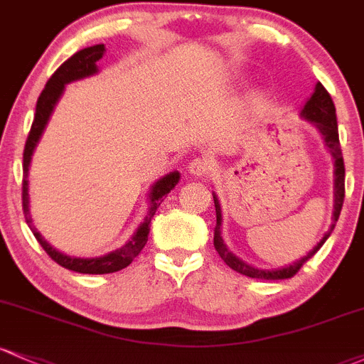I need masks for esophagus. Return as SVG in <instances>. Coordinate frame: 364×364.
<instances>
[{
    "mask_svg": "<svg viewBox=\"0 0 364 364\" xmlns=\"http://www.w3.org/2000/svg\"><path fill=\"white\" fill-rule=\"evenodd\" d=\"M188 171L191 176L203 178V176H207L210 173V162L203 157H197L188 164Z\"/></svg>",
    "mask_w": 364,
    "mask_h": 364,
    "instance_id": "obj_1",
    "label": "esophagus"
}]
</instances>
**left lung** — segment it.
<instances>
[{
    "label": "left lung",
    "mask_w": 364,
    "mask_h": 364,
    "mask_svg": "<svg viewBox=\"0 0 364 364\" xmlns=\"http://www.w3.org/2000/svg\"><path fill=\"white\" fill-rule=\"evenodd\" d=\"M302 115L307 121L316 124V127L321 131L323 138H325L326 146H328L331 155L335 159V210H333V223H331L330 230L326 231L325 237L321 238V242L311 250L309 254L304 255L302 259H299L297 262L282 267V269H257L245 262L240 261L238 257H235L230 250L226 249V245L223 243L221 238V207H219L218 198L214 197V205H215V228H214V247L218 250L219 257L226 262L231 269H235L237 273L245 274L249 278H257V279H287L292 278L294 274L299 273L306 261H309L314 254L321 249L323 243L326 242V238L330 237V233L333 231L335 223L338 221V215H341L342 203H344L346 197V167H344V157H342V149L341 141H338V127H337V115H335V105L333 100H331L330 93L325 90V86L321 82H318L314 87L313 97L307 100V103L302 109Z\"/></svg>",
    "instance_id": "obj_1"
}]
</instances>
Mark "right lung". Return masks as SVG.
Masks as SVG:
<instances>
[{
	"label": "right lung",
	"mask_w": 364,
	"mask_h": 364,
	"mask_svg": "<svg viewBox=\"0 0 364 364\" xmlns=\"http://www.w3.org/2000/svg\"><path fill=\"white\" fill-rule=\"evenodd\" d=\"M105 53V46L103 45H95L85 50L74 53L69 60L62 63L57 70L53 72L50 79H48L45 90L39 95L38 103H36V114L33 126H31L29 136H27L26 149H23V179H22V207L23 214H26V223L29 225L31 231L34 233L36 240L39 242V245L45 249V252L53 259L57 264H60L65 269L75 271V273L82 274H107V273H115V271H121L122 267L129 266L133 262V259L141 252V249L145 247L146 240H149L150 233V221L154 218L155 210L161 205L162 198L169 193L171 190L178 185L179 181V173H171L164 176L162 179H159L154 185V188L150 191V210L146 214V219L141 223V226L138 228L136 233L133 235L129 242L126 245H122L121 249L114 250V252L102 255V257H93V259H81V257H69V255L60 254L58 250H55L50 243L43 240L41 235L38 233L33 225V219L29 215V193H27V171H29L31 157H33V151L38 145L39 138H41L45 126L50 119L51 112L55 109V103L58 102L60 95L63 93V87L67 82L77 81V79L87 77V75L95 74L97 72V62L103 57Z\"/></svg>",
	"instance_id": "add662e5"
}]
</instances>
